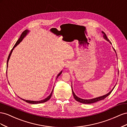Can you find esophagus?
<instances>
[{
  "label": "esophagus",
  "mask_w": 127,
  "mask_h": 127,
  "mask_svg": "<svg viewBox=\"0 0 127 127\" xmlns=\"http://www.w3.org/2000/svg\"><path fill=\"white\" fill-rule=\"evenodd\" d=\"M65 66H66V67H68L70 66V65L68 64H66V65H65Z\"/></svg>",
  "instance_id": "1"
}]
</instances>
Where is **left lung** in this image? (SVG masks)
I'll return each mask as SVG.
<instances>
[{
    "instance_id": "left-lung-1",
    "label": "left lung",
    "mask_w": 127,
    "mask_h": 127,
    "mask_svg": "<svg viewBox=\"0 0 127 127\" xmlns=\"http://www.w3.org/2000/svg\"><path fill=\"white\" fill-rule=\"evenodd\" d=\"M102 33L103 34L104 38L105 39V40H107V41L109 42L110 43H111V41H110L109 40H108V39L107 38L106 34L103 31H102ZM113 48L114 49L115 52L116 53L114 48ZM115 87V86L114 87V88L112 89L111 91H110L108 94H106V95H105L102 96H100V97L95 98H93V99H81V98H79L78 97H77V96H76V95H75V94H74V92H73V89H72V94H73V97H74V99H75L76 100H77V101H78V102H80V103H84V104H92V103H94L97 102H98V101H99V100H103V99L105 98H106L107 96H108V95H109L110 94L112 93V92L113 91V90L114 89Z\"/></svg>"
}]
</instances>
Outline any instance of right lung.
I'll return each instance as SVG.
<instances>
[{
	"mask_svg": "<svg viewBox=\"0 0 127 127\" xmlns=\"http://www.w3.org/2000/svg\"><path fill=\"white\" fill-rule=\"evenodd\" d=\"M28 32H29V31L28 30H25V31H24L22 32V34H21V36H20V38H19V40H18L17 41V42H16V43L15 44V45L14 46L13 48H12V49L11 50V51H10V54H9V56H8V59H7V67H8V61H9V60L10 56V55H11V54H12V52H13V50L14 48H15V47H16L17 45H19V43H20V42H21V41H22V40L23 39V38L25 37V36H26V35L28 34ZM62 71H61V72H60V73L59 74L57 75L56 79H57V78H58V77H59V75L62 73ZM6 74H7V71H6ZM53 90H52V93H50V95H49L45 99H43V100H38V101L29 100H25V99H24L21 98H20V97H19V98H20L21 99H22V100H23L24 101H25V102H27V103H30V104H39V103H44V102H47V101L50 98V97H51V96H52V93H53Z\"/></svg>",
	"mask_w": 127,
	"mask_h": 127,
	"instance_id": "right-lung-1",
	"label": "right lung"
}]
</instances>
